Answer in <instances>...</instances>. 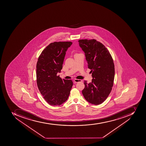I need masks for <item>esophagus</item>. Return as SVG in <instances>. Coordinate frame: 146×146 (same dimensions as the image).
Wrapping results in <instances>:
<instances>
[{
	"label": "esophagus",
	"instance_id": "1",
	"mask_svg": "<svg viewBox=\"0 0 146 146\" xmlns=\"http://www.w3.org/2000/svg\"><path fill=\"white\" fill-rule=\"evenodd\" d=\"M82 82L81 80L77 79H75L74 80V82L75 83H78V82Z\"/></svg>",
	"mask_w": 146,
	"mask_h": 146
}]
</instances>
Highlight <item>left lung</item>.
Wrapping results in <instances>:
<instances>
[{
    "mask_svg": "<svg viewBox=\"0 0 146 146\" xmlns=\"http://www.w3.org/2000/svg\"><path fill=\"white\" fill-rule=\"evenodd\" d=\"M79 46L85 53L88 68L91 69L92 82L84 81L82 94L93 105L102 103L112 90L115 77V66L110 52L96 40H80Z\"/></svg>",
    "mask_w": 146,
    "mask_h": 146,
    "instance_id": "8db88e82",
    "label": "left lung"
}]
</instances>
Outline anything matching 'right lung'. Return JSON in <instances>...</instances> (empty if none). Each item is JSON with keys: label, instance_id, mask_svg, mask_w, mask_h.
Returning a JSON list of instances; mask_svg holds the SVG:
<instances>
[{"label": "right lung", "instance_id": "obj_1", "mask_svg": "<svg viewBox=\"0 0 146 146\" xmlns=\"http://www.w3.org/2000/svg\"><path fill=\"white\" fill-rule=\"evenodd\" d=\"M70 41L54 42L42 52L36 64L37 84L40 94L49 105L59 106L68 100L73 83L57 76L62 64Z\"/></svg>", "mask_w": 146, "mask_h": 146}]
</instances>
